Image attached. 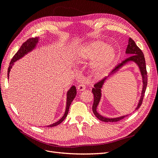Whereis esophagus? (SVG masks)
<instances>
[{
	"label": "esophagus",
	"mask_w": 158,
	"mask_h": 158,
	"mask_svg": "<svg viewBox=\"0 0 158 158\" xmlns=\"http://www.w3.org/2000/svg\"><path fill=\"white\" fill-rule=\"evenodd\" d=\"M77 89L79 92H82V91H84L85 89V84L84 83L80 84V85H78Z\"/></svg>",
	"instance_id": "34e87169"
}]
</instances>
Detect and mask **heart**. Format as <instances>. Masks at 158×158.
Listing matches in <instances>:
<instances>
[{"instance_id": "heart-1", "label": "heart", "mask_w": 158, "mask_h": 158, "mask_svg": "<svg viewBox=\"0 0 158 158\" xmlns=\"http://www.w3.org/2000/svg\"><path fill=\"white\" fill-rule=\"evenodd\" d=\"M117 55V51L114 45H107L106 41L97 40L79 47L75 56L80 62L95 59L91 67L92 73L95 76H102L111 67Z\"/></svg>"}]
</instances>
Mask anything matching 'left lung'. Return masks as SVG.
Instances as JSON below:
<instances>
[{"label":"left lung","instance_id":"obj_1","mask_svg":"<svg viewBox=\"0 0 158 158\" xmlns=\"http://www.w3.org/2000/svg\"><path fill=\"white\" fill-rule=\"evenodd\" d=\"M125 53L130 56H128L127 59H126L125 60H123L121 63L119 64L118 66H117L115 68H114L110 74L108 76V77L104 78L102 81H100L98 83L95 84L94 85V87L92 88V93L94 94V104L92 106V110L94 114L95 115L99 120L103 121V122H117L121 120V119L124 118L128 116V114H125V115L120 116L118 117H114V118H107L102 116V114H100L98 111V105L101 101L102 99V89L103 88V85L105 82H106V80L109 78L110 76L115 74L116 73L122 69L123 66H125L126 64L130 63H135L137 66L138 69L140 70V74L142 76V89L141 92V95L139 101H138V105L135 108V111L139 109L140 106L142 103L143 98L144 96L145 91L147 87V83H148V75H147V71H146V62L144 59V55L143 54L142 51L139 49L135 42L131 38H129L128 42V46L127 47Z\"/></svg>","mask_w":158,"mask_h":158}]
</instances>
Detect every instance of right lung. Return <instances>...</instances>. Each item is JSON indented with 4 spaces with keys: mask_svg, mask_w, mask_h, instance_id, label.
<instances>
[{
    "mask_svg": "<svg viewBox=\"0 0 158 158\" xmlns=\"http://www.w3.org/2000/svg\"><path fill=\"white\" fill-rule=\"evenodd\" d=\"M40 40V37H35V38L29 39L25 43H23L22 45L20 47V49L18 51V52L15 54V55L13 56V58L10 61V65H9V67L8 69V78H9V74H10V72L12 68L13 65L14 64V63H15L16 61L18 60L19 59H22V57H23L25 55L29 53V52L32 51L33 49H35ZM76 95V89L74 85H73V86H71V88L68 90L67 93H66V109H65L64 115L62 117V118H60L58 121L54 123L53 124H51L50 125L47 126V127H55L56 125H59V124H60L64 120L65 118L68 114L70 104L74 100V99L75 98Z\"/></svg>",
    "mask_w": 158,
    "mask_h": 158,
    "instance_id": "right-lung-1",
    "label": "right lung"
}]
</instances>
